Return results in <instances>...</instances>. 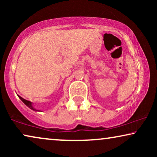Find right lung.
I'll list each match as a JSON object with an SVG mask.
<instances>
[{
    "mask_svg": "<svg viewBox=\"0 0 157 157\" xmlns=\"http://www.w3.org/2000/svg\"><path fill=\"white\" fill-rule=\"evenodd\" d=\"M18 97H19V98H20L21 101H22L23 103H24L25 105H26L28 107H29V108L31 109H32V110H33V111H40L37 110V109H36L35 108H34L33 106V103H32V102L29 101H27V100L24 99V98H23L22 97H21L20 96H18Z\"/></svg>",
    "mask_w": 157,
    "mask_h": 157,
    "instance_id": "add662e5",
    "label": "right lung"
}]
</instances>
